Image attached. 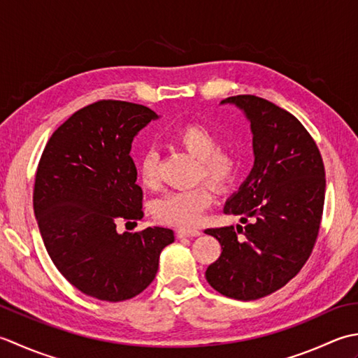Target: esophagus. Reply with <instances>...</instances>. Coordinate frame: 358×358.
Instances as JSON below:
<instances>
[{"label": "esophagus", "mask_w": 358, "mask_h": 358, "mask_svg": "<svg viewBox=\"0 0 358 358\" xmlns=\"http://www.w3.org/2000/svg\"><path fill=\"white\" fill-rule=\"evenodd\" d=\"M176 233L179 238H196L201 235V231L196 229H179Z\"/></svg>", "instance_id": "1"}]
</instances>
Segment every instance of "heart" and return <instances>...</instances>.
I'll use <instances>...</instances> for the list:
<instances>
[{"mask_svg": "<svg viewBox=\"0 0 358 358\" xmlns=\"http://www.w3.org/2000/svg\"><path fill=\"white\" fill-rule=\"evenodd\" d=\"M171 141L199 159L198 178H206L217 188L229 187L239 171V160L230 151L220 150V141L213 131L202 125H187L171 136ZM157 152L145 151L138 160V173L147 187L157 182ZM215 199L208 184H199L188 189L165 193L155 203V216L159 221L179 227H192L201 220Z\"/></svg>", "mask_w": 358, "mask_h": 358, "instance_id": "obj_1", "label": "heart"}]
</instances>
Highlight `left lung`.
<instances>
[{
    "instance_id": "8db88e82",
    "label": "left lung",
    "mask_w": 358,
    "mask_h": 358,
    "mask_svg": "<svg viewBox=\"0 0 358 358\" xmlns=\"http://www.w3.org/2000/svg\"><path fill=\"white\" fill-rule=\"evenodd\" d=\"M227 103L250 122L255 162L224 206L225 215H241L244 227L206 230L222 249L206 278L220 294L250 301L281 289L310 257L323 215L324 165L310 134L286 109L257 96L221 101ZM238 232L245 238L238 240Z\"/></svg>"
}]
</instances>
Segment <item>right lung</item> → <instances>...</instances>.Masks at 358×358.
<instances>
[{"instance_id":"1","label":"right lung","mask_w":358,"mask_h":358,"mask_svg":"<svg viewBox=\"0 0 358 358\" xmlns=\"http://www.w3.org/2000/svg\"><path fill=\"white\" fill-rule=\"evenodd\" d=\"M159 115L143 105L101 100L50 136L35 176L34 211L50 259L80 292L103 301L147 289L171 229L119 233V221L142 220V188L129 156L138 131Z\"/></svg>"}]
</instances>
